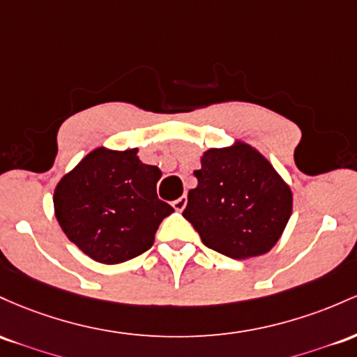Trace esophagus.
Instances as JSON below:
<instances>
[{"label": "esophagus", "instance_id": "esophagus-1", "mask_svg": "<svg viewBox=\"0 0 357 357\" xmlns=\"http://www.w3.org/2000/svg\"><path fill=\"white\" fill-rule=\"evenodd\" d=\"M172 206H174L175 211L182 212L183 209H185V206H187V197H185V195H183V197H180V199L175 200V202L172 204Z\"/></svg>", "mask_w": 357, "mask_h": 357}]
</instances>
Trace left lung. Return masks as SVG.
Wrapping results in <instances>:
<instances>
[{
	"instance_id": "left-lung-1",
	"label": "left lung",
	"mask_w": 357,
	"mask_h": 357,
	"mask_svg": "<svg viewBox=\"0 0 357 357\" xmlns=\"http://www.w3.org/2000/svg\"><path fill=\"white\" fill-rule=\"evenodd\" d=\"M183 218L211 250L232 259L268 253L285 231L294 192L255 146L236 139L209 148L194 172Z\"/></svg>"
}]
</instances>
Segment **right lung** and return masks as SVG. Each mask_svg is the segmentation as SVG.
<instances>
[{
    "label": "right lung",
    "mask_w": 357,
    "mask_h": 357,
    "mask_svg": "<svg viewBox=\"0 0 357 357\" xmlns=\"http://www.w3.org/2000/svg\"><path fill=\"white\" fill-rule=\"evenodd\" d=\"M162 170L146 165L138 148L98 146L59 180L55 218L84 255L118 265L150 250L160 222L174 207L158 199Z\"/></svg>",
    "instance_id": "right-lung-1"
}]
</instances>
